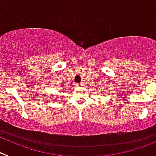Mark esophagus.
Instances as JSON below:
<instances>
[{"instance_id":"1","label":"esophagus","mask_w":156,"mask_h":156,"mask_svg":"<svg viewBox=\"0 0 156 156\" xmlns=\"http://www.w3.org/2000/svg\"><path fill=\"white\" fill-rule=\"evenodd\" d=\"M78 85H79V86H83V84L82 83H81V84H78Z\"/></svg>"}]
</instances>
